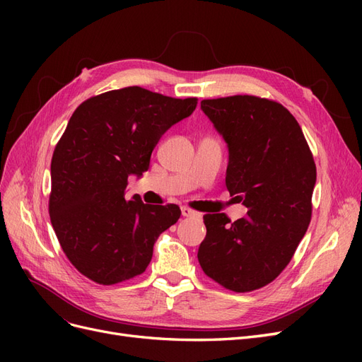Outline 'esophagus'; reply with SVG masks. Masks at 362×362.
Returning <instances> with one entry per match:
<instances>
[{
	"instance_id": "esophagus-1",
	"label": "esophagus",
	"mask_w": 362,
	"mask_h": 362,
	"mask_svg": "<svg viewBox=\"0 0 362 362\" xmlns=\"http://www.w3.org/2000/svg\"><path fill=\"white\" fill-rule=\"evenodd\" d=\"M181 214L184 217H201L199 213H196L194 210H192V208H189V206H181Z\"/></svg>"
}]
</instances>
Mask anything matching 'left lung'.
<instances>
[{"instance_id":"left-lung-1","label":"left lung","mask_w":362,"mask_h":362,"mask_svg":"<svg viewBox=\"0 0 362 362\" xmlns=\"http://www.w3.org/2000/svg\"><path fill=\"white\" fill-rule=\"evenodd\" d=\"M228 144L226 189L247 208L231 222L205 214L198 250L208 278L235 293L267 286L287 267L311 222L317 170L298 120L282 104L254 95L201 101Z\"/></svg>"}]
</instances>
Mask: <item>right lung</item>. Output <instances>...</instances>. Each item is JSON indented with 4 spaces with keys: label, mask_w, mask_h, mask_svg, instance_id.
Segmentation results:
<instances>
[{
    "label": "right lung",
    "mask_w": 362,
    "mask_h": 362,
    "mask_svg": "<svg viewBox=\"0 0 362 362\" xmlns=\"http://www.w3.org/2000/svg\"><path fill=\"white\" fill-rule=\"evenodd\" d=\"M196 104L198 98L131 86L76 107L51 160L49 217L64 255L86 278L113 286L141 275L158 235L178 222V205H148L139 194L127 201L125 189Z\"/></svg>",
    "instance_id": "1"
}]
</instances>
